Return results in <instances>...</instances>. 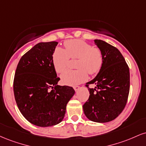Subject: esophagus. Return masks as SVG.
<instances>
[{"label":"esophagus","instance_id":"1","mask_svg":"<svg viewBox=\"0 0 146 146\" xmlns=\"http://www.w3.org/2000/svg\"><path fill=\"white\" fill-rule=\"evenodd\" d=\"M80 87L78 86H75L74 87H73V88H74V90H75V91H78V90L80 89Z\"/></svg>","mask_w":146,"mask_h":146}]
</instances>
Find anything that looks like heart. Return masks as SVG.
<instances>
[{
    "label": "heart",
    "instance_id": "obj_1",
    "mask_svg": "<svg viewBox=\"0 0 146 146\" xmlns=\"http://www.w3.org/2000/svg\"><path fill=\"white\" fill-rule=\"evenodd\" d=\"M65 49L56 48L53 56V62L56 72L63 73L68 67L70 58L78 59L77 70H68L61 75L62 82L66 85L74 86L83 82L90 75L100 71L103 64V53L100 48L82 40H69L64 42Z\"/></svg>",
    "mask_w": 146,
    "mask_h": 146
}]
</instances>
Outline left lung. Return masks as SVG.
I'll use <instances>...</instances> for the list:
<instances>
[{"label": "left lung", "mask_w": 146, "mask_h": 146, "mask_svg": "<svg viewBox=\"0 0 146 146\" xmlns=\"http://www.w3.org/2000/svg\"><path fill=\"white\" fill-rule=\"evenodd\" d=\"M103 53V64L95 78L86 83L89 98L83 105L90 121L106 123L115 119L124 109L130 90V71L121 52L111 44L95 40ZM95 84V89L89 88Z\"/></svg>", "instance_id": "8db88e82"}]
</instances>
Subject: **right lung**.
<instances>
[{
    "label": "right lung",
    "instance_id": "right-lung-1",
    "mask_svg": "<svg viewBox=\"0 0 146 146\" xmlns=\"http://www.w3.org/2000/svg\"><path fill=\"white\" fill-rule=\"evenodd\" d=\"M58 42H40L25 53L15 72L14 93L22 115L27 121L41 127L62 121L66 104L75 90L58 85L53 54Z\"/></svg>",
    "mask_w": 146,
    "mask_h": 146
}]
</instances>
